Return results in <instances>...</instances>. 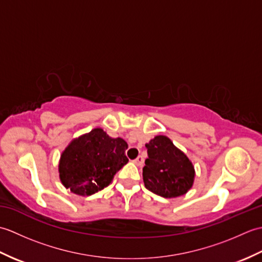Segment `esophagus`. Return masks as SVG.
<instances>
[{"label":"esophagus","mask_w":262,"mask_h":262,"mask_svg":"<svg viewBox=\"0 0 262 262\" xmlns=\"http://www.w3.org/2000/svg\"><path fill=\"white\" fill-rule=\"evenodd\" d=\"M134 163L138 166H142L143 163H144V159L142 157H137L135 160H134Z\"/></svg>","instance_id":"esophagus-1"}]
</instances>
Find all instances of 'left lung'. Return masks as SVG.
<instances>
[{
  "instance_id": "left-lung-1",
  "label": "left lung",
  "mask_w": 262,
  "mask_h": 262,
  "mask_svg": "<svg viewBox=\"0 0 262 262\" xmlns=\"http://www.w3.org/2000/svg\"><path fill=\"white\" fill-rule=\"evenodd\" d=\"M148 158L143 168L145 188L164 198H176L193 185L194 168L169 137L159 135L145 144Z\"/></svg>"
}]
</instances>
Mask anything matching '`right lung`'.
I'll use <instances>...</instances> for the list:
<instances>
[{
	"label": "right lung",
	"instance_id": "right-lung-1",
	"mask_svg": "<svg viewBox=\"0 0 262 262\" xmlns=\"http://www.w3.org/2000/svg\"><path fill=\"white\" fill-rule=\"evenodd\" d=\"M127 148L122 138H113L101 128H94L64 149L58 164L59 179L73 193L90 196L109 186L128 162Z\"/></svg>",
	"mask_w": 262,
	"mask_h": 262
}]
</instances>
